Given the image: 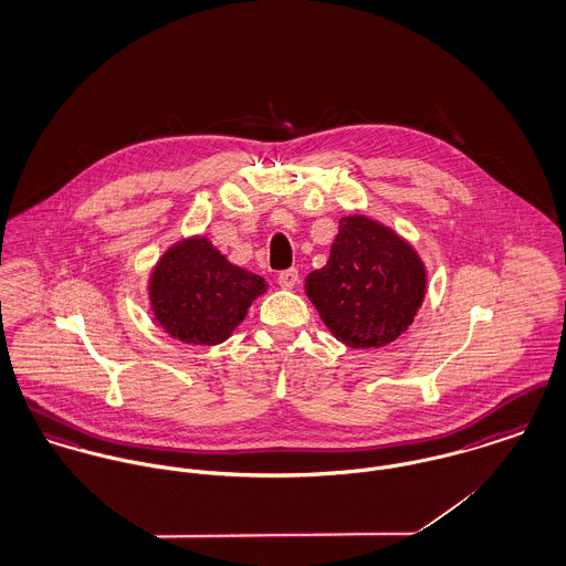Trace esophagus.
Segmentation results:
<instances>
[{"instance_id":"esophagus-1","label":"esophagus","mask_w":566,"mask_h":566,"mask_svg":"<svg viewBox=\"0 0 566 566\" xmlns=\"http://www.w3.org/2000/svg\"><path fill=\"white\" fill-rule=\"evenodd\" d=\"M277 282H280V286L282 289H295L297 286V282H300V273H297V269H286V271H282L280 275H277Z\"/></svg>"}]
</instances>
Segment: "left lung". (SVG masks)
Masks as SVG:
<instances>
[{
	"mask_svg": "<svg viewBox=\"0 0 566 566\" xmlns=\"http://www.w3.org/2000/svg\"><path fill=\"white\" fill-rule=\"evenodd\" d=\"M323 323L354 349L399 338L421 308L428 273L415 248L365 214L343 217L327 264L306 277Z\"/></svg>",
	"mask_w": 566,
	"mask_h": 566,
	"instance_id": "obj_1",
	"label": "left lung"
}]
</instances>
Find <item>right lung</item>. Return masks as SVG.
<instances>
[{
    "label": "right lung",
    "instance_id": "obj_1",
    "mask_svg": "<svg viewBox=\"0 0 566 566\" xmlns=\"http://www.w3.org/2000/svg\"><path fill=\"white\" fill-rule=\"evenodd\" d=\"M264 277L232 264L206 237L163 253L149 277V304L167 334L192 345H219L232 336Z\"/></svg>",
    "mask_w": 566,
    "mask_h": 566
}]
</instances>
